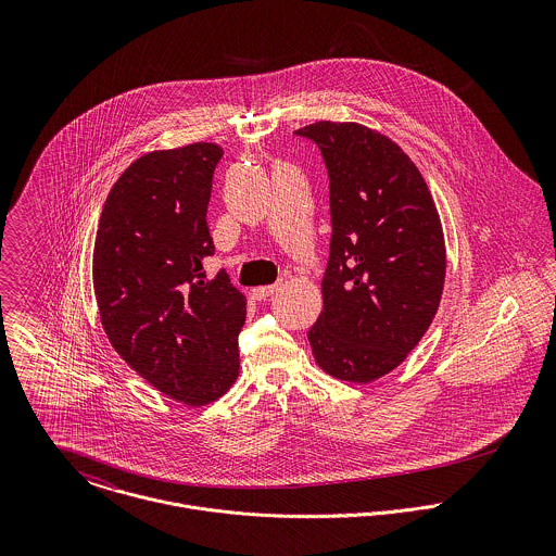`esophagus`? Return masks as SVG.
Masks as SVG:
<instances>
[{"instance_id":"esophagus-1","label":"esophagus","mask_w":556,"mask_h":556,"mask_svg":"<svg viewBox=\"0 0 556 556\" xmlns=\"http://www.w3.org/2000/svg\"><path fill=\"white\" fill-rule=\"evenodd\" d=\"M278 291V285H265V287H256V289H252V298L254 300H267L269 295H274Z\"/></svg>"}]
</instances>
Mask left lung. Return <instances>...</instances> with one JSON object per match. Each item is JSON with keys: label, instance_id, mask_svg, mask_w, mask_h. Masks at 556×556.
Here are the masks:
<instances>
[{"label": "left lung", "instance_id": "8db88e82", "mask_svg": "<svg viewBox=\"0 0 556 556\" xmlns=\"http://www.w3.org/2000/svg\"><path fill=\"white\" fill-rule=\"evenodd\" d=\"M329 175L331 241L323 311L308 331L333 379L372 383L397 368L439 311L445 239L432 194L400 146L355 122L295 130Z\"/></svg>", "mask_w": 556, "mask_h": 556}]
</instances>
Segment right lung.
Masks as SVG:
<instances>
[{"label":"right lung","mask_w":556,"mask_h":556,"mask_svg":"<svg viewBox=\"0 0 556 556\" xmlns=\"http://www.w3.org/2000/svg\"><path fill=\"white\" fill-rule=\"evenodd\" d=\"M223 148L192 143L135 160L113 184L93 243V293L119 357L188 406L227 394L239 375L245 298L227 271L207 280L212 177Z\"/></svg>","instance_id":"obj_1"}]
</instances>
